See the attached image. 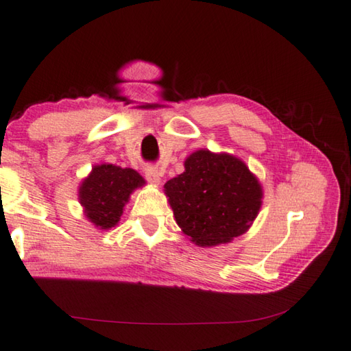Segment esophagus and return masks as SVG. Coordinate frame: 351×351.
Returning <instances> with one entry per match:
<instances>
[{
  "label": "esophagus",
  "mask_w": 351,
  "mask_h": 351,
  "mask_svg": "<svg viewBox=\"0 0 351 351\" xmlns=\"http://www.w3.org/2000/svg\"><path fill=\"white\" fill-rule=\"evenodd\" d=\"M145 178H147V181L150 184H154V186H159L161 184V173L156 169H147V171H145Z\"/></svg>",
  "instance_id": "1"
}]
</instances>
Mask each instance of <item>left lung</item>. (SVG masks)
Wrapping results in <instances>:
<instances>
[{
  "mask_svg": "<svg viewBox=\"0 0 351 351\" xmlns=\"http://www.w3.org/2000/svg\"><path fill=\"white\" fill-rule=\"evenodd\" d=\"M181 175L164 184L176 224L193 244L215 247L244 234L263 206V186L242 159L193 152Z\"/></svg>",
  "mask_w": 351,
  "mask_h": 351,
  "instance_id": "left-lung-1",
  "label": "left lung"
}]
</instances>
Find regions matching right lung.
<instances>
[{
  "instance_id": "obj_1",
  "label": "right lung",
  "mask_w": 351,
  "mask_h": 351,
  "mask_svg": "<svg viewBox=\"0 0 351 351\" xmlns=\"http://www.w3.org/2000/svg\"><path fill=\"white\" fill-rule=\"evenodd\" d=\"M143 186L145 181L136 170L101 162L81 181L78 199L86 218L99 230H109L119 222L130 195Z\"/></svg>"
}]
</instances>
